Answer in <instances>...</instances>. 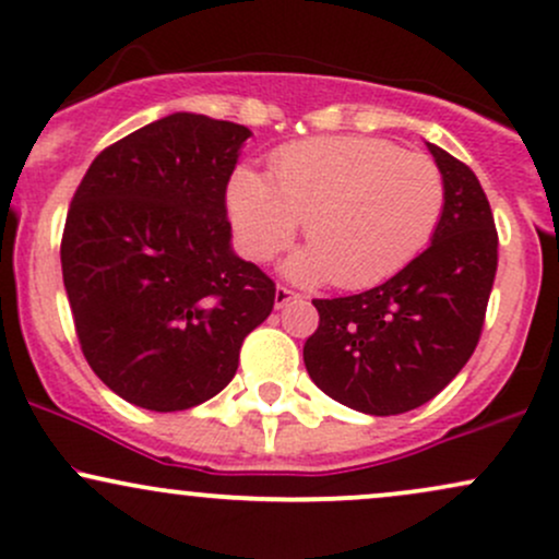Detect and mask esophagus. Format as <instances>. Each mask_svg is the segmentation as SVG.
<instances>
[{"instance_id": "1", "label": "esophagus", "mask_w": 559, "mask_h": 559, "mask_svg": "<svg viewBox=\"0 0 559 559\" xmlns=\"http://www.w3.org/2000/svg\"><path fill=\"white\" fill-rule=\"evenodd\" d=\"M299 299V294L297 292H292V288L288 286H275V307H286L288 301H297Z\"/></svg>"}]
</instances>
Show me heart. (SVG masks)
Listing matches in <instances>:
<instances>
[{
    "label": "heart",
    "mask_w": 559,
    "mask_h": 559,
    "mask_svg": "<svg viewBox=\"0 0 559 559\" xmlns=\"http://www.w3.org/2000/svg\"><path fill=\"white\" fill-rule=\"evenodd\" d=\"M226 204L249 260H273L305 221L310 249L288 262V273L355 292L400 273L431 243L447 181L431 157L391 141L320 136L275 152L271 178L236 170Z\"/></svg>",
    "instance_id": "obj_1"
}]
</instances>
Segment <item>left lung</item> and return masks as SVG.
I'll use <instances>...</instances> for the list:
<instances>
[{
  "instance_id": "8db88e82",
  "label": "left lung",
  "mask_w": 559,
  "mask_h": 559,
  "mask_svg": "<svg viewBox=\"0 0 559 559\" xmlns=\"http://www.w3.org/2000/svg\"><path fill=\"white\" fill-rule=\"evenodd\" d=\"M444 173L447 207L431 247L381 286L312 299L318 331L307 373L331 400L400 415L433 400L476 352L497 275L499 236L476 173L428 144Z\"/></svg>"
}]
</instances>
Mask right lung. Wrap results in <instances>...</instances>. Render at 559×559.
<instances>
[{"mask_svg":"<svg viewBox=\"0 0 559 559\" xmlns=\"http://www.w3.org/2000/svg\"><path fill=\"white\" fill-rule=\"evenodd\" d=\"M249 128L176 112L102 150L70 202L62 281L81 352L136 407L176 413L236 376L275 284L230 249L226 189Z\"/></svg>","mask_w":559,"mask_h":559,"instance_id":"1","label":"right lung"}]
</instances>
